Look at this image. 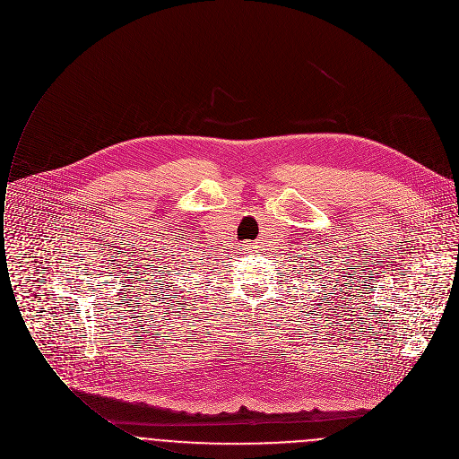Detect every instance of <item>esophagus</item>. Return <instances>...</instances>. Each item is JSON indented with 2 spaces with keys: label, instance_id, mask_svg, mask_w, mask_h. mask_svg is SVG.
<instances>
[{
  "label": "esophagus",
  "instance_id": "1",
  "mask_svg": "<svg viewBox=\"0 0 459 459\" xmlns=\"http://www.w3.org/2000/svg\"><path fill=\"white\" fill-rule=\"evenodd\" d=\"M242 249H244V251H247V249H249V246H247V244H244V246H242Z\"/></svg>",
  "mask_w": 459,
  "mask_h": 459
}]
</instances>
